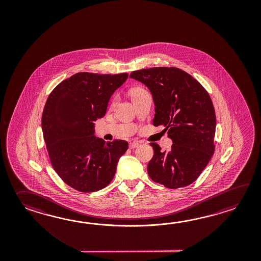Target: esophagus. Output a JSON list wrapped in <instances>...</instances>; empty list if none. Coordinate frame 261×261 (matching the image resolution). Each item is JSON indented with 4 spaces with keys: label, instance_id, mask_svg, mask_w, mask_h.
I'll use <instances>...</instances> for the list:
<instances>
[{
    "label": "esophagus",
    "instance_id": "esophagus-1",
    "mask_svg": "<svg viewBox=\"0 0 261 261\" xmlns=\"http://www.w3.org/2000/svg\"><path fill=\"white\" fill-rule=\"evenodd\" d=\"M138 142H133V143H130L129 144V148H132V149H134V148H136L137 146L139 145Z\"/></svg>",
    "mask_w": 261,
    "mask_h": 261
}]
</instances>
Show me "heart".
<instances>
[{
    "instance_id": "heart-1",
    "label": "heart",
    "mask_w": 261,
    "mask_h": 261,
    "mask_svg": "<svg viewBox=\"0 0 261 261\" xmlns=\"http://www.w3.org/2000/svg\"><path fill=\"white\" fill-rule=\"evenodd\" d=\"M142 91H144L142 89H135L133 90V95L137 94V93H140V92H142Z\"/></svg>"
}]
</instances>
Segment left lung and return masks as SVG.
<instances>
[{
	"mask_svg": "<svg viewBox=\"0 0 261 261\" xmlns=\"http://www.w3.org/2000/svg\"><path fill=\"white\" fill-rule=\"evenodd\" d=\"M129 77L149 89L155 106L153 125L164 127L172 141L170 151L150 144L154 149L147 166L150 178L168 189L193 183L215 152L217 118L208 92L188 72L174 67L134 71Z\"/></svg>",
	"mask_w": 261,
	"mask_h": 261,
	"instance_id": "left-lung-1",
	"label": "left lung"
}]
</instances>
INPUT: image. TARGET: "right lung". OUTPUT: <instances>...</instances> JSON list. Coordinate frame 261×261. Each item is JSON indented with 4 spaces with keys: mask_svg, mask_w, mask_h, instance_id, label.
<instances>
[{
    "mask_svg": "<svg viewBox=\"0 0 261 261\" xmlns=\"http://www.w3.org/2000/svg\"><path fill=\"white\" fill-rule=\"evenodd\" d=\"M128 73L77 72L50 93L42 116V130L50 161L72 189L94 192L113 180L127 141L107 142L95 136L94 122L106 116L112 95Z\"/></svg>",
    "mask_w": 261,
    "mask_h": 261,
    "instance_id": "1",
    "label": "right lung"
}]
</instances>
